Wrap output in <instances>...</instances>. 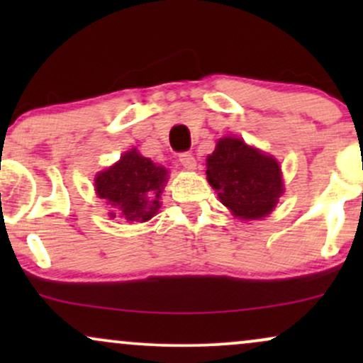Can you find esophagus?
Returning a JSON list of instances; mask_svg holds the SVG:
<instances>
[{"label":"esophagus","instance_id":"obj_1","mask_svg":"<svg viewBox=\"0 0 363 363\" xmlns=\"http://www.w3.org/2000/svg\"><path fill=\"white\" fill-rule=\"evenodd\" d=\"M179 162H181V164L189 170H193L196 167V160H194L193 153H187V152L181 153V155H179Z\"/></svg>","mask_w":363,"mask_h":363}]
</instances>
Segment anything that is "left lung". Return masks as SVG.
Returning a JSON list of instances; mask_svg holds the SVG:
<instances>
[{
    "label": "left lung",
    "instance_id": "left-lung-1",
    "mask_svg": "<svg viewBox=\"0 0 363 363\" xmlns=\"http://www.w3.org/2000/svg\"><path fill=\"white\" fill-rule=\"evenodd\" d=\"M206 179L220 201L240 220L264 218L283 194L277 158L232 136L220 138L208 155Z\"/></svg>",
    "mask_w": 363,
    "mask_h": 363
}]
</instances>
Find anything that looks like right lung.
<instances>
[{
	"label": "right lung",
	"instance_id": "add662e5",
	"mask_svg": "<svg viewBox=\"0 0 363 363\" xmlns=\"http://www.w3.org/2000/svg\"><path fill=\"white\" fill-rule=\"evenodd\" d=\"M167 174L162 165H155L133 148L123 153L119 162L97 174L95 193L128 222H147L162 205L160 194ZM111 218H116V211Z\"/></svg>",
	"mask_w": 363,
	"mask_h": 363
}]
</instances>
